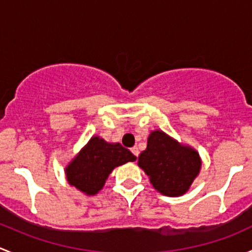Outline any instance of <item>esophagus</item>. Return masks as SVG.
<instances>
[{
    "instance_id": "esophagus-1",
    "label": "esophagus",
    "mask_w": 252,
    "mask_h": 252,
    "mask_svg": "<svg viewBox=\"0 0 252 252\" xmlns=\"http://www.w3.org/2000/svg\"><path fill=\"white\" fill-rule=\"evenodd\" d=\"M131 152H133V155L135 157H138L139 156V149L136 146H134V147H131Z\"/></svg>"
}]
</instances>
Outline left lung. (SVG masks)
I'll use <instances>...</instances> for the list:
<instances>
[{"label":"left lung","instance_id":"1","mask_svg":"<svg viewBox=\"0 0 252 252\" xmlns=\"http://www.w3.org/2000/svg\"><path fill=\"white\" fill-rule=\"evenodd\" d=\"M138 164L149 175L155 189L167 196L184 194L201 168L196 151L182 146L159 130L150 134Z\"/></svg>","mask_w":252,"mask_h":252}]
</instances>
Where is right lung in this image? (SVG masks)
<instances>
[{
	"instance_id": "add662e5",
	"label": "right lung",
	"mask_w": 252,
	"mask_h": 252,
	"mask_svg": "<svg viewBox=\"0 0 252 252\" xmlns=\"http://www.w3.org/2000/svg\"><path fill=\"white\" fill-rule=\"evenodd\" d=\"M135 159L136 157L118 142L108 144L94 136L67 167V179L80 191L95 195L102 189L113 168Z\"/></svg>"
}]
</instances>
